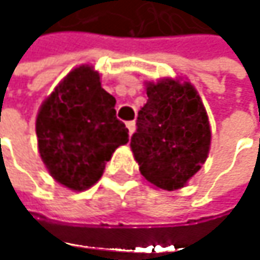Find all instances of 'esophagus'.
<instances>
[{
	"mask_svg": "<svg viewBox=\"0 0 260 260\" xmlns=\"http://www.w3.org/2000/svg\"><path fill=\"white\" fill-rule=\"evenodd\" d=\"M126 128L129 131V135H132L134 131H135V122H134V120H132V122H128V123H126Z\"/></svg>",
	"mask_w": 260,
	"mask_h": 260,
	"instance_id": "1",
	"label": "esophagus"
}]
</instances>
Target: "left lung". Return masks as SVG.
<instances>
[{
  "mask_svg": "<svg viewBox=\"0 0 260 260\" xmlns=\"http://www.w3.org/2000/svg\"><path fill=\"white\" fill-rule=\"evenodd\" d=\"M146 93L131 150L146 181L175 191L183 188L208 158V113L196 87L182 78L147 81Z\"/></svg>",
  "mask_w": 260,
  "mask_h": 260,
  "instance_id": "left-lung-1",
  "label": "left lung"
}]
</instances>
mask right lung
<instances>
[{
  "label": "right lung",
  "instance_id": "1",
  "mask_svg": "<svg viewBox=\"0 0 260 260\" xmlns=\"http://www.w3.org/2000/svg\"><path fill=\"white\" fill-rule=\"evenodd\" d=\"M114 107L116 99L88 64L72 69L42 102L36 119L39 153L58 183L72 191L88 189L114 150L129 141Z\"/></svg>",
  "mask_w": 260,
  "mask_h": 260
}]
</instances>
